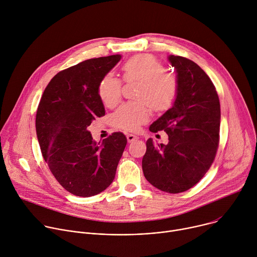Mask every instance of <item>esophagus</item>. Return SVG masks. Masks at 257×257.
<instances>
[{"label":"esophagus","mask_w":257,"mask_h":257,"mask_svg":"<svg viewBox=\"0 0 257 257\" xmlns=\"http://www.w3.org/2000/svg\"><path fill=\"white\" fill-rule=\"evenodd\" d=\"M137 139H138V137L136 135H134V134H128L127 135V141L129 143H131V142H133V141H135Z\"/></svg>","instance_id":"1"}]
</instances>
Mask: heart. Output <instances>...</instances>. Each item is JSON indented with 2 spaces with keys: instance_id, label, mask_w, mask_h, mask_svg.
I'll return each instance as SVG.
<instances>
[{
  "instance_id": "heart-1",
  "label": "heart",
  "mask_w": 257,
  "mask_h": 257,
  "mask_svg": "<svg viewBox=\"0 0 257 257\" xmlns=\"http://www.w3.org/2000/svg\"><path fill=\"white\" fill-rule=\"evenodd\" d=\"M122 71L126 81H140L136 98L148 102L156 112L170 108L177 98V76L167 72L164 64L154 56L136 55L123 65ZM121 81L113 76H105L99 83L98 94L105 105H115L121 98ZM144 101L121 105L112 117L113 124L123 130H137L150 118V108Z\"/></svg>"
}]
</instances>
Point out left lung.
Masks as SVG:
<instances>
[{
    "mask_svg": "<svg viewBox=\"0 0 257 257\" xmlns=\"http://www.w3.org/2000/svg\"><path fill=\"white\" fill-rule=\"evenodd\" d=\"M179 82L172 107L150 126L164 130L168 144L146 141L142 159L144 177L156 188L184 192L202 179L216 154L221 124V106L213 83L193 61L170 55Z\"/></svg>",
    "mask_w": 257,
    "mask_h": 257,
    "instance_id": "1",
    "label": "left lung"
}]
</instances>
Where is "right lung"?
I'll list each match as a JSON object with an SVG mask.
<instances>
[{"label": "right lung", "mask_w": 257, "mask_h": 257, "mask_svg": "<svg viewBox=\"0 0 257 257\" xmlns=\"http://www.w3.org/2000/svg\"><path fill=\"white\" fill-rule=\"evenodd\" d=\"M121 55L83 61L59 72L41 98L35 128L43 157L64 189L89 197L113 182L127 139L113 133L96 143L87 127L104 115L100 81Z\"/></svg>", "instance_id": "obj_1"}]
</instances>
